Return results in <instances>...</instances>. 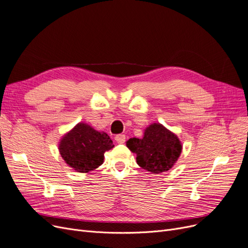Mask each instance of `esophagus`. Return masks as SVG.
I'll return each instance as SVG.
<instances>
[{
  "label": "esophagus",
  "mask_w": 248,
  "mask_h": 248,
  "mask_svg": "<svg viewBox=\"0 0 248 248\" xmlns=\"http://www.w3.org/2000/svg\"><path fill=\"white\" fill-rule=\"evenodd\" d=\"M115 140L117 143L119 144H123L125 142V136L124 134H119V135H116L115 136Z\"/></svg>",
  "instance_id": "esophagus-1"
}]
</instances>
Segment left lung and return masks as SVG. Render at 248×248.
Wrapping results in <instances>:
<instances>
[{"label":"left lung","mask_w":248,"mask_h":248,"mask_svg":"<svg viewBox=\"0 0 248 248\" xmlns=\"http://www.w3.org/2000/svg\"><path fill=\"white\" fill-rule=\"evenodd\" d=\"M126 146L137 154V163L152 173L169 170L182 151L178 137L160 124H152L144 132L142 139L131 138Z\"/></svg>","instance_id":"1"}]
</instances>
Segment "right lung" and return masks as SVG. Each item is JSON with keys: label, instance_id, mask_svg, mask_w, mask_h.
I'll return each instance as SVG.
<instances>
[{"label": "right lung", "instance_id": "add662e5", "mask_svg": "<svg viewBox=\"0 0 248 248\" xmlns=\"http://www.w3.org/2000/svg\"><path fill=\"white\" fill-rule=\"evenodd\" d=\"M113 147L112 140L106 133L79 123L64 135L59 144V152L73 170L89 172L103 163L105 151Z\"/></svg>", "mask_w": 248, "mask_h": 248}]
</instances>
